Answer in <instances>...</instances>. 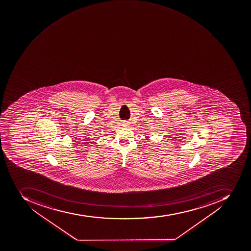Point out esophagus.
Listing matches in <instances>:
<instances>
[{
	"mask_svg": "<svg viewBox=\"0 0 251 251\" xmlns=\"http://www.w3.org/2000/svg\"><path fill=\"white\" fill-rule=\"evenodd\" d=\"M126 125H127V122H126V121H125V122L123 123V125H124V126H126Z\"/></svg>",
	"mask_w": 251,
	"mask_h": 251,
	"instance_id": "esophagus-1",
	"label": "esophagus"
}]
</instances>
